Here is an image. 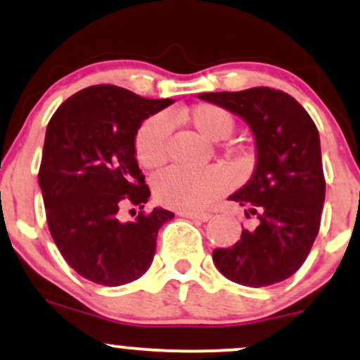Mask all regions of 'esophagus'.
I'll return each mask as SVG.
<instances>
[{"label":"esophagus","instance_id":"obj_1","mask_svg":"<svg viewBox=\"0 0 360 360\" xmlns=\"http://www.w3.org/2000/svg\"><path fill=\"white\" fill-rule=\"evenodd\" d=\"M179 214L184 218H189V220H198V221H208L210 218H212V214L206 212H183Z\"/></svg>","mask_w":360,"mask_h":360}]
</instances>
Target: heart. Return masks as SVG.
<instances>
[{
	"instance_id": "heart-1",
	"label": "heart",
	"mask_w": 360,
	"mask_h": 360,
	"mask_svg": "<svg viewBox=\"0 0 360 360\" xmlns=\"http://www.w3.org/2000/svg\"><path fill=\"white\" fill-rule=\"evenodd\" d=\"M172 123L189 127L201 139L218 142L232 135L233 117L214 103H198L172 111L169 117ZM135 155L140 166L154 171L166 164L169 155V128L166 120L160 117L148 118L142 123L135 135ZM226 166L237 174L249 171L254 162V150L249 146L233 143L223 150ZM225 189V177L217 169L191 172L183 169H169L155 179V200L167 208L179 212H196L205 208Z\"/></svg>"
}]
</instances>
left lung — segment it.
Returning a JSON list of instances; mask_svg holds the SVG:
<instances>
[{"label":"left lung","mask_w":360,"mask_h":360,"mask_svg":"<svg viewBox=\"0 0 360 360\" xmlns=\"http://www.w3.org/2000/svg\"><path fill=\"white\" fill-rule=\"evenodd\" d=\"M200 98L242 117L257 143L254 174L229 198L254 226L232 247L214 249V266L243 286L281 283L303 266L320 230L325 176L318 128L295 98L266 86Z\"/></svg>","instance_id":"1"}]
</instances>
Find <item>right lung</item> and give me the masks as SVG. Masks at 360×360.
I'll list each match as a JSON object with an SVG mask.
<instances>
[{
	"instance_id": "1",
	"label": "right lung",
	"mask_w": 360,
	"mask_h": 360,
	"mask_svg": "<svg viewBox=\"0 0 360 360\" xmlns=\"http://www.w3.org/2000/svg\"><path fill=\"white\" fill-rule=\"evenodd\" d=\"M172 103L98 84L68 98L49 122L39 169L45 217L62 257L84 279L122 286L150 267L157 232L174 213L143 212L150 189L135 159V135ZM128 207L141 212L123 222Z\"/></svg>"
}]
</instances>
